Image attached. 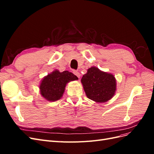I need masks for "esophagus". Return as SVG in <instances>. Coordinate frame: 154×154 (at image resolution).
<instances>
[{
  "mask_svg": "<svg viewBox=\"0 0 154 154\" xmlns=\"http://www.w3.org/2000/svg\"><path fill=\"white\" fill-rule=\"evenodd\" d=\"M73 73L75 74V75L78 78H80V72H78L77 71H73Z\"/></svg>",
  "mask_w": 154,
  "mask_h": 154,
  "instance_id": "1",
  "label": "esophagus"
}]
</instances>
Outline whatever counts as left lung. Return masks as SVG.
<instances>
[{
	"label": "left lung",
	"mask_w": 154,
	"mask_h": 154,
	"mask_svg": "<svg viewBox=\"0 0 154 154\" xmlns=\"http://www.w3.org/2000/svg\"><path fill=\"white\" fill-rule=\"evenodd\" d=\"M81 82L88 98L97 103L110 100L116 90V80L114 75L95 67L87 70Z\"/></svg>",
	"instance_id": "obj_1"
}]
</instances>
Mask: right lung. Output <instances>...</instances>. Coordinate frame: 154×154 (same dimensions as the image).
<instances>
[{
  "label": "right lung",
  "mask_w": 154,
  "mask_h": 154,
  "mask_svg": "<svg viewBox=\"0 0 154 154\" xmlns=\"http://www.w3.org/2000/svg\"><path fill=\"white\" fill-rule=\"evenodd\" d=\"M78 79L72 72L67 71L60 72L55 70L42 80L40 85V94L48 101H57L62 97L67 83Z\"/></svg>",
  "instance_id": "1"
}]
</instances>
